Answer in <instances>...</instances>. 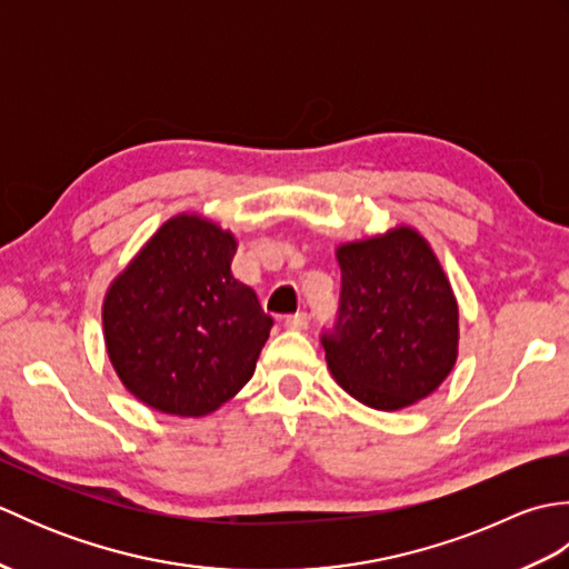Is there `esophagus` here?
Masks as SVG:
<instances>
[{
  "mask_svg": "<svg viewBox=\"0 0 569 569\" xmlns=\"http://www.w3.org/2000/svg\"><path fill=\"white\" fill-rule=\"evenodd\" d=\"M308 322H310L308 312H296V316H288V318L283 320V325H286L288 330H306Z\"/></svg>",
  "mask_w": 569,
  "mask_h": 569,
  "instance_id": "34e87169",
  "label": "esophagus"
}]
</instances>
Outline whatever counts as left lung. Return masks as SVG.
Masks as SVG:
<instances>
[{
  "mask_svg": "<svg viewBox=\"0 0 569 569\" xmlns=\"http://www.w3.org/2000/svg\"><path fill=\"white\" fill-rule=\"evenodd\" d=\"M337 261L340 308L320 337L337 383L377 410L430 396L457 361L459 310L428 241L396 227L342 244Z\"/></svg>",
  "mask_w": 569,
  "mask_h": 569,
  "instance_id": "obj_1",
  "label": "left lung"
}]
</instances>
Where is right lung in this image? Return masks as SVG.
<instances>
[{"instance_id": "right-lung-1", "label": "right lung", "mask_w": 569, "mask_h": 569, "mask_svg": "<svg viewBox=\"0 0 569 569\" xmlns=\"http://www.w3.org/2000/svg\"><path fill=\"white\" fill-rule=\"evenodd\" d=\"M237 239L200 214L168 220L104 296L117 377L168 416H208L257 369L273 318L232 276Z\"/></svg>"}]
</instances>
